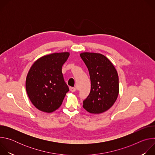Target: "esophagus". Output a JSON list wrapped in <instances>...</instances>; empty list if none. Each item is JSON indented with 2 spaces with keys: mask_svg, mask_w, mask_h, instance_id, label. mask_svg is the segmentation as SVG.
Returning a JSON list of instances; mask_svg holds the SVG:
<instances>
[{
  "mask_svg": "<svg viewBox=\"0 0 155 155\" xmlns=\"http://www.w3.org/2000/svg\"><path fill=\"white\" fill-rule=\"evenodd\" d=\"M69 90L72 92H75L76 91V88L74 87H69Z\"/></svg>",
  "mask_w": 155,
  "mask_h": 155,
  "instance_id": "esophagus-1",
  "label": "esophagus"
}]
</instances>
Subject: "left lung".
<instances>
[{
  "label": "left lung",
  "instance_id": "1",
  "mask_svg": "<svg viewBox=\"0 0 155 155\" xmlns=\"http://www.w3.org/2000/svg\"><path fill=\"white\" fill-rule=\"evenodd\" d=\"M80 57L90 73L91 86L90 94L83 101V107L91 114L103 113L111 107L119 93L118 73L105 56L83 53Z\"/></svg>",
  "mask_w": 155,
  "mask_h": 155
}]
</instances>
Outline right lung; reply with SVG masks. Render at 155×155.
<instances>
[{
    "mask_svg": "<svg viewBox=\"0 0 155 155\" xmlns=\"http://www.w3.org/2000/svg\"><path fill=\"white\" fill-rule=\"evenodd\" d=\"M69 56L68 52L44 56L34 63L28 74V95L32 104L42 112L55 111L69 91L62 73V66Z\"/></svg>",
    "mask_w": 155,
    "mask_h": 155,
    "instance_id": "obj_1",
    "label": "right lung"
}]
</instances>
